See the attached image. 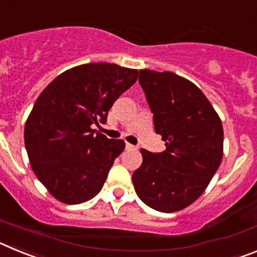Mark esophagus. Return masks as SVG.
<instances>
[{
  "instance_id": "obj_1",
  "label": "esophagus",
  "mask_w": 257,
  "mask_h": 257,
  "mask_svg": "<svg viewBox=\"0 0 257 257\" xmlns=\"http://www.w3.org/2000/svg\"><path fill=\"white\" fill-rule=\"evenodd\" d=\"M126 149H135V147H134L133 144H130V143H126Z\"/></svg>"
}]
</instances>
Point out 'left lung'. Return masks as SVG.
<instances>
[{"mask_svg": "<svg viewBox=\"0 0 257 257\" xmlns=\"http://www.w3.org/2000/svg\"><path fill=\"white\" fill-rule=\"evenodd\" d=\"M156 133L166 151L142 149L143 163L133 174L136 194L161 212L188 207L205 192L222 158L221 119L205 94L172 72L139 70Z\"/></svg>", "mask_w": 257, "mask_h": 257, "instance_id": "8db88e82", "label": "left lung"}]
</instances>
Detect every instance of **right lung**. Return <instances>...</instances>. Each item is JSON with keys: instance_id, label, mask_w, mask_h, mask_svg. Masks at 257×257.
<instances>
[{"instance_id": "right-lung-1", "label": "right lung", "mask_w": 257, "mask_h": 257, "mask_svg": "<svg viewBox=\"0 0 257 257\" xmlns=\"http://www.w3.org/2000/svg\"><path fill=\"white\" fill-rule=\"evenodd\" d=\"M138 79V69L88 63L59 74L37 97L24 127L32 170L54 198L78 205L100 192L121 139L95 133L109 109Z\"/></svg>"}]
</instances>
